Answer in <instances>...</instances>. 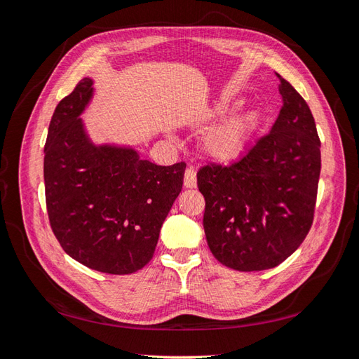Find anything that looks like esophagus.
<instances>
[{
	"label": "esophagus",
	"mask_w": 359,
	"mask_h": 359,
	"mask_svg": "<svg viewBox=\"0 0 359 359\" xmlns=\"http://www.w3.org/2000/svg\"><path fill=\"white\" fill-rule=\"evenodd\" d=\"M184 185L185 188H194L197 185V179H196V170L193 166H188L185 170L184 175Z\"/></svg>",
	"instance_id": "esophagus-1"
}]
</instances>
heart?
<instances>
[{"mask_svg": "<svg viewBox=\"0 0 359 359\" xmlns=\"http://www.w3.org/2000/svg\"><path fill=\"white\" fill-rule=\"evenodd\" d=\"M251 125H253V116H242L226 121L208 134L205 139V151L212 158L222 162L234 158L245 143Z\"/></svg>", "mask_w": 359, "mask_h": 359, "instance_id": "1", "label": "heart"}]
</instances>
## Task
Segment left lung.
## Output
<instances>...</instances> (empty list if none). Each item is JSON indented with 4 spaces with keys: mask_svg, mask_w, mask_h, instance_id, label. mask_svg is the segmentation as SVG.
<instances>
[{
    "mask_svg": "<svg viewBox=\"0 0 359 359\" xmlns=\"http://www.w3.org/2000/svg\"><path fill=\"white\" fill-rule=\"evenodd\" d=\"M282 106L271 131L230 165L197 171L211 253L239 271L284 262L313 224L321 140L307 102L276 74Z\"/></svg>",
    "mask_w": 359,
    "mask_h": 359,
    "instance_id": "8db88e82",
    "label": "left lung"
}]
</instances>
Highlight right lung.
I'll return each instance as SVG.
<instances>
[{
    "label": "right lung",
    "instance_id": "add662e5",
    "mask_svg": "<svg viewBox=\"0 0 359 359\" xmlns=\"http://www.w3.org/2000/svg\"><path fill=\"white\" fill-rule=\"evenodd\" d=\"M93 97L83 79L57 104L44 144L49 224L75 261L108 274L143 269L184 185L185 162L158 166L131 148L95 147L80 114Z\"/></svg>",
    "mask_w": 359,
    "mask_h": 359
}]
</instances>
